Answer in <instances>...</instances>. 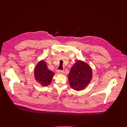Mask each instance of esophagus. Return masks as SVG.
Here are the masks:
<instances>
[{
	"label": "esophagus",
	"instance_id": "34e87169",
	"mask_svg": "<svg viewBox=\"0 0 127 127\" xmlns=\"http://www.w3.org/2000/svg\"><path fill=\"white\" fill-rule=\"evenodd\" d=\"M57 73L59 74H62L64 73V71L63 70H59L57 71Z\"/></svg>",
	"mask_w": 127,
	"mask_h": 127
}]
</instances>
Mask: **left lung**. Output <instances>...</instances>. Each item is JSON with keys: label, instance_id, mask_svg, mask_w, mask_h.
<instances>
[{"label": "left lung", "instance_id": "1", "mask_svg": "<svg viewBox=\"0 0 127 127\" xmlns=\"http://www.w3.org/2000/svg\"><path fill=\"white\" fill-rule=\"evenodd\" d=\"M90 67L83 61L78 60L72 67L68 74V80L71 87L78 91L85 88L93 77Z\"/></svg>", "mask_w": 127, "mask_h": 127}]
</instances>
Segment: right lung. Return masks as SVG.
Segmentation results:
<instances>
[{
  "label": "right lung",
  "instance_id": "obj_1",
  "mask_svg": "<svg viewBox=\"0 0 127 127\" xmlns=\"http://www.w3.org/2000/svg\"><path fill=\"white\" fill-rule=\"evenodd\" d=\"M34 75L36 81L39 83L42 86H46L50 84L54 73L48 68L46 63L42 60L36 65Z\"/></svg>",
  "mask_w": 127,
  "mask_h": 127
}]
</instances>
